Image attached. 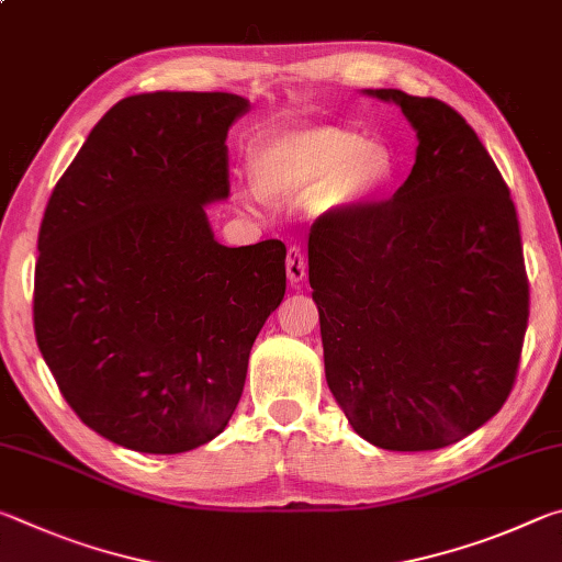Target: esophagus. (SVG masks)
Masks as SVG:
<instances>
[{
	"label": "esophagus",
	"mask_w": 562,
	"mask_h": 562,
	"mask_svg": "<svg viewBox=\"0 0 562 562\" xmlns=\"http://www.w3.org/2000/svg\"><path fill=\"white\" fill-rule=\"evenodd\" d=\"M307 278V260H304V252L300 247H290L288 250V280L292 284H300Z\"/></svg>",
	"instance_id": "34e87169"
}]
</instances>
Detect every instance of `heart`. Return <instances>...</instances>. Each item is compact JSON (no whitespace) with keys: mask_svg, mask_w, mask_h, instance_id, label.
<instances>
[{"mask_svg":"<svg viewBox=\"0 0 562 562\" xmlns=\"http://www.w3.org/2000/svg\"><path fill=\"white\" fill-rule=\"evenodd\" d=\"M252 186L265 201L317 198L322 207L372 198L392 183L389 150L341 126H304L278 133L252 150Z\"/></svg>","mask_w":562,"mask_h":562,"instance_id":"1","label":"heart"}]
</instances>
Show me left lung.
<instances>
[{
	"label": "left lung",
	"mask_w": 562,
	"mask_h": 562,
	"mask_svg": "<svg viewBox=\"0 0 562 562\" xmlns=\"http://www.w3.org/2000/svg\"><path fill=\"white\" fill-rule=\"evenodd\" d=\"M416 164L384 203L310 235L325 374L351 429L386 451H434L501 412L528 327L516 205L459 111L398 89Z\"/></svg>",
	"instance_id": "1"
}]
</instances>
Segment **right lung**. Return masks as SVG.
I'll list each match as a JSON object with an SVG mask.
<instances>
[{"label":"right lung","mask_w":562,"mask_h":562,"mask_svg":"<svg viewBox=\"0 0 562 562\" xmlns=\"http://www.w3.org/2000/svg\"><path fill=\"white\" fill-rule=\"evenodd\" d=\"M250 101L156 91L119 101L59 178L40 227L34 335L76 416L140 453L213 441L284 297V245L225 247L227 131Z\"/></svg>","instance_id":"1"}]
</instances>
